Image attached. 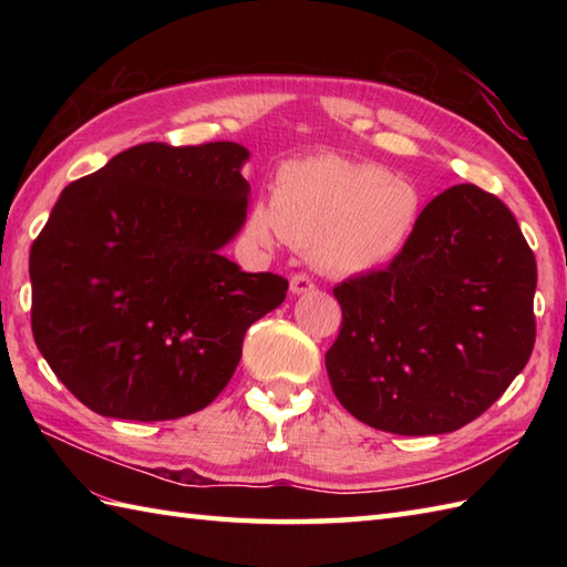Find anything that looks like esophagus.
Segmentation results:
<instances>
[{"label": "esophagus", "instance_id": "esophagus-1", "mask_svg": "<svg viewBox=\"0 0 567 567\" xmlns=\"http://www.w3.org/2000/svg\"><path fill=\"white\" fill-rule=\"evenodd\" d=\"M315 282L309 280L307 275H292V280H290V290H292V295H307V292H315Z\"/></svg>", "mask_w": 567, "mask_h": 567}]
</instances>
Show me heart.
Listing matches in <instances>:
<instances>
[{"instance_id":"heart-1","label":"heart","mask_w":567,"mask_h":567,"mask_svg":"<svg viewBox=\"0 0 567 567\" xmlns=\"http://www.w3.org/2000/svg\"><path fill=\"white\" fill-rule=\"evenodd\" d=\"M421 209L424 199L409 179L375 163L317 155L277 171L272 199L250 204L246 234L265 248L287 238L327 275L363 277L402 256Z\"/></svg>"}]
</instances>
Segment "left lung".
<instances>
[{
	"label": "left lung",
	"instance_id": "obj_1",
	"mask_svg": "<svg viewBox=\"0 0 567 567\" xmlns=\"http://www.w3.org/2000/svg\"><path fill=\"white\" fill-rule=\"evenodd\" d=\"M536 258L514 214L475 185L433 197L390 268L333 290L327 353L339 402L400 436L451 433L495 404L536 341Z\"/></svg>",
	"mask_w": 567,
	"mask_h": 567
}]
</instances>
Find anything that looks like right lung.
<instances>
[{"instance_id": "right-lung-1", "label": "right lung", "mask_w": 567, "mask_h": 567, "mask_svg": "<svg viewBox=\"0 0 567 567\" xmlns=\"http://www.w3.org/2000/svg\"><path fill=\"white\" fill-rule=\"evenodd\" d=\"M248 148L141 143L70 183L33 240L31 329L58 380L128 421L216 400L287 280L221 256L246 224Z\"/></svg>"}]
</instances>
